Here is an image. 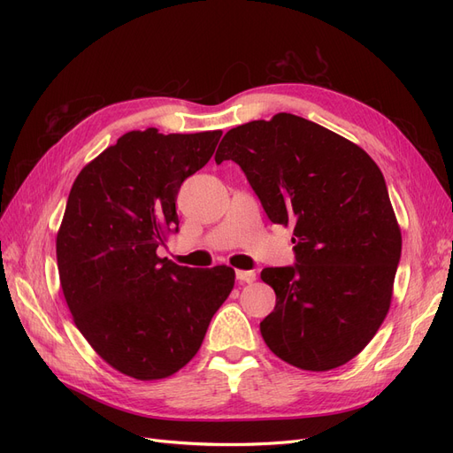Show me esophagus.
I'll return each mask as SVG.
<instances>
[{
    "label": "esophagus",
    "instance_id": "1",
    "mask_svg": "<svg viewBox=\"0 0 453 453\" xmlns=\"http://www.w3.org/2000/svg\"><path fill=\"white\" fill-rule=\"evenodd\" d=\"M236 280L240 283H253L257 280V273L251 270H236Z\"/></svg>",
    "mask_w": 453,
    "mask_h": 453
}]
</instances>
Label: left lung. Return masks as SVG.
<instances>
[{
	"mask_svg": "<svg viewBox=\"0 0 453 453\" xmlns=\"http://www.w3.org/2000/svg\"><path fill=\"white\" fill-rule=\"evenodd\" d=\"M234 160L276 225H293L295 266L265 268L276 308L266 346L325 372L359 355L391 306L403 236L386 180L365 150L291 113L232 128L215 162Z\"/></svg>",
	"mask_w": 453,
	"mask_h": 453,
	"instance_id": "1",
	"label": "left lung"
}]
</instances>
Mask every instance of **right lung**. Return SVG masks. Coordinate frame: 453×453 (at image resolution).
<instances>
[{
    "instance_id": "1",
    "label": "right lung",
    "mask_w": 453,
    "mask_h": 453,
    "mask_svg": "<svg viewBox=\"0 0 453 453\" xmlns=\"http://www.w3.org/2000/svg\"><path fill=\"white\" fill-rule=\"evenodd\" d=\"M221 130H132L81 170L57 236L64 298L92 349L120 374H175L198 353L234 287L230 266L188 268L157 255L177 232L175 198Z\"/></svg>"
}]
</instances>
